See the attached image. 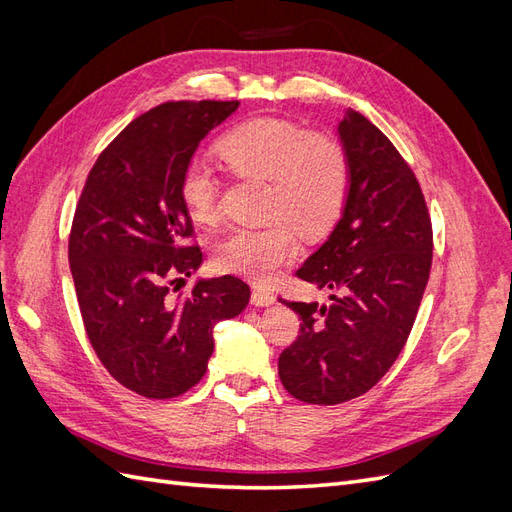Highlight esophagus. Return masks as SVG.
Listing matches in <instances>:
<instances>
[{"label":"esophagus","instance_id":"esophagus-1","mask_svg":"<svg viewBox=\"0 0 512 512\" xmlns=\"http://www.w3.org/2000/svg\"><path fill=\"white\" fill-rule=\"evenodd\" d=\"M252 303L258 307L273 305L275 303V294L269 290H252Z\"/></svg>","mask_w":512,"mask_h":512}]
</instances>
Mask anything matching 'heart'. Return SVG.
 Listing matches in <instances>:
<instances>
[{
    "label": "heart",
    "mask_w": 512,
    "mask_h": 512,
    "mask_svg": "<svg viewBox=\"0 0 512 512\" xmlns=\"http://www.w3.org/2000/svg\"><path fill=\"white\" fill-rule=\"evenodd\" d=\"M215 151L237 177L267 181L262 213L271 222L235 228L215 245L213 262L222 273L267 284L299 250L297 228L305 237L327 232L342 215L350 192V156L327 132H309L299 123L256 117L228 130ZM179 196L190 218L209 226L220 215V181L200 160L188 162Z\"/></svg>",
    "instance_id": "b5f03b06"
}]
</instances>
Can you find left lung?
I'll use <instances>...</instances> for the list:
<instances>
[{"instance_id": "left-lung-1", "label": "left lung", "mask_w": 512, "mask_h": 512, "mask_svg": "<svg viewBox=\"0 0 512 512\" xmlns=\"http://www.w3.org/2000/svg\"><path fill=\"white\" fill-rule=\"evenodd\" d=\"M339 136L350 192L329 241L297 277L331 288L333 303L284 301L301 329L280 354L284 389L305 404L335 406L367 393L404 350L433 258V230L410 164L374 123L348 108Z\"/></svg>"}]
</instances>
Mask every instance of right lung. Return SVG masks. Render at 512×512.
<instances>
[{
    "instance_id": "add662e5",
    "label": "right lung",
    "mask_w": 512,
    "mask_h": 512,
    "mask_svg": "<svg viewBox=\"0 0 512 512\" xmlns=\"http://www.w3.org/2000/svg\"><path fill=\"white\" fill-rule=\"evenodd\" d=\"M237 106L179 100L136 117L100 153L76 203L68 258L87 339L108 374L147 399L196 386L213 352V324L250 301V286L235 275L196 282L181 297L170 290L203 262L179 196L181 173Z\"/></svg>"
}]
</instances>
